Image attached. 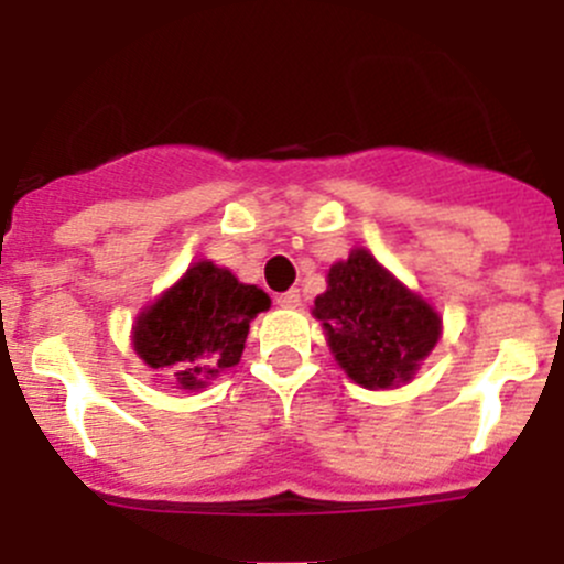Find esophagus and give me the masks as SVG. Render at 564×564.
I'll return each mask as SVG.
<instances>
[{
    "instance_id": "1",
    "label": "esophagus",
    "mask_w": 564,
    "mask_h": 564,
    "mask_svg": "<svg viewBox=\"0 0 564 564\" xmlns=\"http://www.w3.org/2000/svg\"><path fill=\"white\" fill-rule=\"evenodd\" d=\"M278 305H281V308H300V292H297V289H289V292L278 294Z\"/></svg>"
}]
</instances>
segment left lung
Returning <instances> with one entry per match:
<instances>
[{
    "label": "left lung",
    "instance_id": "1",
    "mask_svg": "<svg viewBox=\"0 0 564 564\" xmlns=\"http://www.w3.org/2000/svg\"><path fill=\"white\" fill-rule=\"evenodd\" d=\"M311 314L340 371L366 390L412 382L442 338V316L366 248L335 261Z\"/></svg>",
    "mask_w": 564,
    "mask_h": 564
}]
</instances>
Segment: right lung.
I'll list each match as a JSON object with an SVG mask.
<instances>
[{"mask_svg":"<svg viewBox=\"0 0 564 564\" xmlns=\"http://www.w3.org/2000/svg\"><path fill=\"white\" fill-rule=\"evenodd\" d=\"M270 308L264 289L237 281L235 272L198 259L133 322V351L185 392H198L235 368L248 327Z\"/></svg>","mask_w":564,"mask_h":564,"instance_id":"1","label":"right lung"}]
</instances>
